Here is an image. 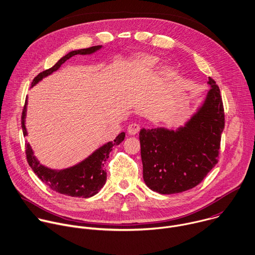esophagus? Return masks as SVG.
<instances>
[{
    "instance_id": "1",
    "label": "esophagus",
    "mask_w": 255,
    "mask_h": 255,
    "mask_svg": "<svg viewBox=\"0 0 255 255\" xmlns=\"http://www.w3.org/2000/svg\"><path fill=\"white\" fill-rule=\"evenodd\" d=\"M139 129H140L139 125H137V124H130L128 126V132L129 134L133 135V134H136L139 131Z\"/></svg>"
}]
</instances>
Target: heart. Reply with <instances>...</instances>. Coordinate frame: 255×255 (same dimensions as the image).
<instances>
[{
	"mask_svg": "<svg viewBox=\"0 0 255 255\" xmlns=\"http://www.w3.org/2000/svg\"><path fill=\"white\" fill-rule=\"evenodd\" d=\"M157 63H158V59L154 56H150V55L141 56L135 60L132 72L135 74H139V73H145V72L151 71L156 67Z\"/></svg>",
	"mask_w": 255,
	"mask_h": 255,
	"instance_id": "obj_1",
	"label": "heart"
}]
</instances>
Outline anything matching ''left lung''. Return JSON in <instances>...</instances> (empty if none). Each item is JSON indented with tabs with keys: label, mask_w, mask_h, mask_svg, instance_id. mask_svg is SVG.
I'll return each mask as SVG.
<instances>
[{
	"label": "left lung",
	"mask_w": 255,
	"mask_h": 255,
	"mask_svg": "<svg viewBox=\"0 0 255 255\" xmlns=\"http://www.w3.org/2000/svg\"><path fill=\"white\" fill-rule=\"evenodd\" d=\"M208 84L203 105L184 127L140 129L143 180L151 190L172 194L193 188L218 162L224 109L218 86L211 78Z\"/></svg>",
	"instance_id": "left-lung-1"
}]
</instances>
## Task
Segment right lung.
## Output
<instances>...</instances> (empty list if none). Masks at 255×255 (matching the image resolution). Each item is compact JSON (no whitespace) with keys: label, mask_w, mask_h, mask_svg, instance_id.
Instances as JSON below:
<instances>
[{"label":"right lung","mask_w":255,"mask_h":255,"mask_svg":"<svg viewBox=\"0 0 255 255\" xmlns=\"http://www.w3.org/2000/svg\"><path fill=\"white\" fill-rule=\"evenodd\" d=\"M101 48L102 46H94L88 49H82L69 53L63 57L54 67L40 73L34 79L32 87L38 84L43 78L57 71L70 58L76 55H90L97 52ZM27 104L28 101L26 99L22 113V128L24 136L27 135V129L25 126ZM125 136L126 133L121 132L114 141H110L104 144L79 164L63 170H55L42 165L35 157L33 149L29 143H26V156L28 163L32 167L33 171L52 190L73 197L88 198L97 194L105 185L107 180V171L104 168L105 163L109 158L113 146L120 144L125 139Z\"/></svg>","instance_id":"obj_1"}]
</instances>
